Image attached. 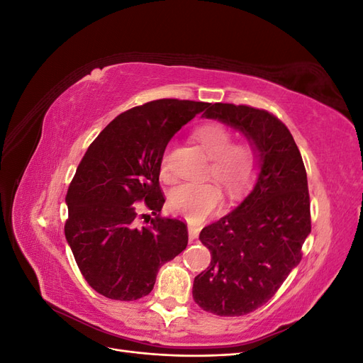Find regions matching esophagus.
Instances as JSON below:
<instances>
[{"instance_id": "1", "label": "esophagus", "mask_w": 363, "mask_h": 363, "mask_svg": "<svg viewBox=\"0 0 363 363\" xmlns=\"http://www.w3.org/2000/svg\"><path fill=\"white\" fill-rule=\"evenodd\" d=\"M188 232H189V242L192 244L194 240L199 238V233H200V228H199V225H195V224H189V227H188Z\"/></svg>"}]
</instances>
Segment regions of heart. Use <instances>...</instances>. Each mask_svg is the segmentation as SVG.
<instances>
[{
    "label": "heart",
    "mask_w": 363,
    "mask_h": 363,
    "mask_svg": "<svg viewBox=\"0 0 363 363\" xmlns=\"http://www.w3.org/2000/svg\"><path fill=\"white\" fill-rule=\"evenodd\" d=\"M207 156L212 159L213 179L230 194H238L251 183L256 174V151L250 144H232L233 135L225 125L207 123L195 130ZM168 155L162 157V171H167ZM221 204V192L211 182L182 183L169 194V206L174 212L191 221H201Z\"/></svg>",
    "instance_id": "heart-1"
}]
</instances>
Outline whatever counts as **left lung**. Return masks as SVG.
Returning a JSON list of instances; mask_svg holds the SVG:
<instances>
[{"label": "left lung", "mask_w": 363, "mask_h": 363, "mask_svg": "<svg viewBox=\"0 0 363 363\" xmlns=\"http://www.w3.org/2000/svg\"><path fill=\"white\" fill-rule=\"evenodd\" d=\"M203 116L233 127L256 151L259 172L248 195L201 230L212 260L192 288L203 311L242 316L271 300L301 260L311 235L307 175L291 131L269 112L215 103Z\"/></svg>", "instance_id": "left-lung-1"}]
</instances>
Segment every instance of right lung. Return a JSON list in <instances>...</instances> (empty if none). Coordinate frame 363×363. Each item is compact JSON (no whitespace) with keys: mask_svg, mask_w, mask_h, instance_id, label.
Returning <instances> with one entry per match:
<instances>
[{"mask_svg":"<svg viewBox=\"0 0 363 363\" xmlns=\"http://www.w3.org/2000/svg\"><path fill=\"white\" fill-rule=\"evenodd\" d=\"M208 103L156 100L118 115L87 148L67 194L65 236L89 286L133 301L155 288L159 268L188 245L180 219L162 218L160 164L171 138ZM157 218L138 228L135 201Z\"/></svg>","mask_w":363,"mask_h":363,"instance_id":"1","label":"right lung"}]
</instances>
